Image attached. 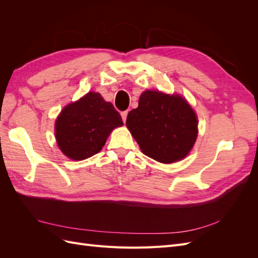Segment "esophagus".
<instances>
[{
  "label": "esophagus",
  "mask_w": 258,
  "mask_h": 258,
  "mask_svg": "<svg viewBox=\"0 0 258 258\" xmlns=\"http://www.w3.org/2000/svg\"><path fill=\"white\" fill-rule=\"evenodd\" d=\"M121 118H122V120H123V122L126 121V118H127V115H128V111H123V112H121Z\"/></svg>",
  "instance_id": "1"
}]
</instances>
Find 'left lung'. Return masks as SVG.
<instances>
[{
  "mask_svg": "<svg viewBox=\"0 0 258 258\" xmlns=\"http://www.w3.org/2000/svg\"><path fill=\"white\" fill-rule=\"evenodd\" d=\"M126 124L143 154L162 163L186 157L198 134L196 114L185 99L159 91H144Z\"/></svg>",
  "mask_w": 258,
  "mask_h": 258,
  "instance_id": "8db88e82",
  "label": "left lung"
}]
</instances>
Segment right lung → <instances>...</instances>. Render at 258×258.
<instances>
[{
  "label": "right lung",
  "instance_id": "add662e5",
  "mask_svg": "<svg viewBox=\"0 0 258 258\" xmlns=\"http://www.w3.org/2000/svg\"><path fill=\"white\" fill-rule=\"evenodd\" d=\"M122 126L120 114L98 92H88L67 105L56 121V140L73 160L91 157L102 150L111 131Z\"/></svg>",
  "mask_w": 258,
  "mask_h": 258
}]
</instances>
